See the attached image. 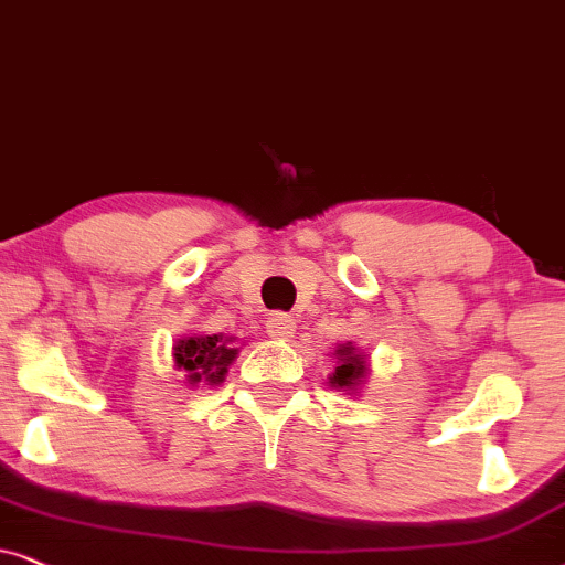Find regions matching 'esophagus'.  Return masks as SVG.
<instances>
[{
    "label": "esophagus",
    "mask_w": 565,
    "mask_h": 565,
    "mask_svg": "<svg viewBox=\"0 0 565 565\" xmlns=\"http://www.w3.org/2000/svg\"><path fill=\"white\" fill-rule=\"evenodd\" d=\"M266 330H268L270 338H276V341H289V338H295L297 326H295V320L289 318V315L276 312L266 320Z\"/></svg>",
    "instance_id": "34e87169"
}]
</instances>
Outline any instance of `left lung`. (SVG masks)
Listing matches in <instances>:
<instances>
[{
  "label": "left lung",
  "mask_w": 565,
  "mask_h": 565,
  "mask_svg": "<svg viewBox=\"0 0 565 565\" xmlns=\"http://www.w3.org/2000/svg\"><path fill=\"white\" fill-rule=\"evenodd\" d=\"M333 361H335V370L328 374L330 387L338 390V393H343V395L361 393V387L366 385V377H370V372H372L370 356H366L359 345L345 341V343L335 345Z\"/></svg>",
  "instance_id": "left-lung-1"
}]
</instances>
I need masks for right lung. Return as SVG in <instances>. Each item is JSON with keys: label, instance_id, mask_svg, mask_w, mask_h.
<instances>
[{"label": "right lung", "instance_id": "add662e5", "mask_svg": "<svg viewBox=\"0 0 565 565\" xmlns=\"http://www.w3.org/2000/svg\"><path fill=\"white\" fill-rule=\"evenodd\" d=\"M239 349L235 338L227 335H183L172 343V364L178 372H183L188 387L220 385L224 374L230 372V364L237 359Z\"/></svg>", "mask_w": 565, "mask_h": 565}]
</instances>
